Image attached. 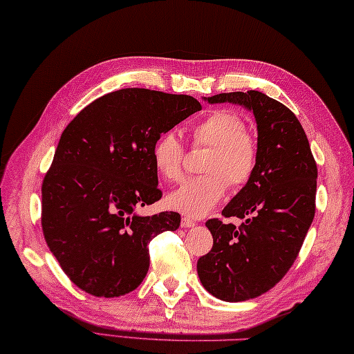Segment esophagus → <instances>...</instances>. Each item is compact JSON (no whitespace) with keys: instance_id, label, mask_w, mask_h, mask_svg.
<instances>
[{"instance_id":"1","label":"esophagus","mask_w":354,"mask_h":354,"mask_svg":"<svg viewBox=\"0 0 354 354\" xmlns=\"http://www.w3.org/2000/svg\"><path fill=\"white\" fill-rule=\"evenodd\" d=\"M180 225H182V227L187 229V227H194V226L197 225V223H196V221H192V220H189V218L183 217V218H182V223H180Z\"/></svg>"}]
</instances>
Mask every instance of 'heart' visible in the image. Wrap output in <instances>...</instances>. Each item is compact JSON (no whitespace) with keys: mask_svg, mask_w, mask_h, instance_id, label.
Instances as JSON below:
<instances>
[{"mask_svg":"<svg viewBox=\"0 0 354 354\" xmlns=\"http://www.w3.org/2000/svg\"><path fill=\"white\" fill-rule=\"evenodd\" d=\"M196 145L211 147L203 177L187 178L168 194L167 205L187 217H205L225 197L227 182L246 185L258 163V145L246 131V122L232 110H214L191 129ZM156 171L168 182L182 177L183 145L174 133H165L153 148Z\"/></svg>","mask_w":354,"mask_h":354,"instance_id":"b5f03b06","label":"heart"}]
</instances>
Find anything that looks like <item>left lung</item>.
Masks as SVG:
<instances>
[{"label": "left lung", "instance_id": "1", "mask_svg": "<svg viewBox=\"0 0 354 354\" xmlns=\"http://www.w3.org/2000/svg\"><path fill=\"white\" fill-rule=\"evenodd\" d=\"M203 99L240 105L257 122V169L221 211L244 223L235 227L209 220L214 246L197 261L212 297L248 301L270 290L297 259L315 217L318 168L299 120L278 100L255 90Z\"/></svg>", "mask_w": 354, "mask_h": 354}]
</instances>
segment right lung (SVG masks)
Masks as SVG:
<instances>
[{
  "label": "right lung",
  "mask_w": 354,
  "mask_h": 354,
  "mask_svg": "<svg viewBox=\"0 0 354 354\" xmlns=\"http://www.w3.org/2000/svg\"><path fill=\"white\" fill-rule=\"evenodd\" d=\"M197 99L124 88L96 99L70 122L42 183V232L81 290L118 298L140 286L148 243L180 226V214L140 215L162 198L153 148L191 114Z\"/></svg>",
  "instance_id": "add662e5"
}]
</instances>
